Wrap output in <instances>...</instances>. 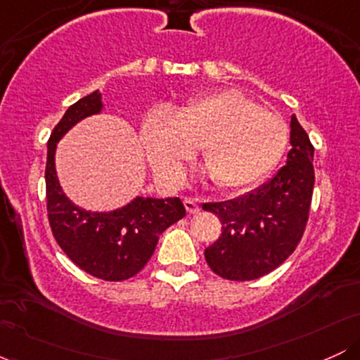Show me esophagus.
Segmentation results:
<instances>
[{
    "label": "esophagus",
    "mask_w": 360,
    "mask_h": 360,
    "mask_svg": "<svg viewBox=\"0 0 360 360\" xmlns=\"http://www.w3.org/2000/svg\"><path fill=\"white\" fill-rule=\"evenodd\" d=\"M184 208H186V212L191 213V214L200 212V205H198V201H194L193 198H186V200H184Z\"/></svg>",
    "instance_id": "esophagus-1"
}]
</instances>
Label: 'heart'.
Listing matches in <instances>:
<instances>
[{
	"mask_svg": "<svg viewBox=\"0 0 360 360\" xmlns=\"http://www.w3.org/2000/svg\"><path fill=\"white\" fill-rule=\"evenodd\" d=\"M140 142L167 188L181 186L186 164L201 147L218 188L247 189L283 159L289 128L281 115L260 108L240 91L217 89L189 98L174 113L152 110L140 125Z\"/></svg>",
	"mask_w": 360,
	"mask_h": 360,
	"instance_id": "b5f03b06",
	"label": "heart"
}]
</instances>
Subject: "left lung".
Listing matches in <instances>:
<instances>
[{
	"label": "left lung",
	"instance_id": "8db88e82",
	"mask_svg": "<svg viewBox=\"0 0 360 360\" xmlns=\"http://www.w3.org/2000/svg\"><path fill=\"white\" fill-rule=\"evenodd\" d=\"M313 186V146L292 115L286 166L245 196L203 205L221 221L218 240L205 249L210 269L223 279L254 281L279 267L307 229Z\"/></svg>",
	"mask_w": 360,
	"mask_h": 360
}]
</instances>
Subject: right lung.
<instances>
[{
    "label": "right lung",
    "instance_id": "add662e5",
    "mask_svg": "<svg viewBox=\"0 0 360 360\" xmlns=\"http://www.w3.org/2000/svg\"><path fill=\"white\" fill-rule=\"evenodd\" d=\"M98 91L68 108L47 142L45 191L52 235L69 259L103 281H125L143 269L154 254L159 235L186 214L179 198H135L111 213L86 212L62 193L56 174L57 142L82 118L101 110Z\"/></svg>",
    "mask_w": 360,
    "mask_h": 360
}]
</instances>
